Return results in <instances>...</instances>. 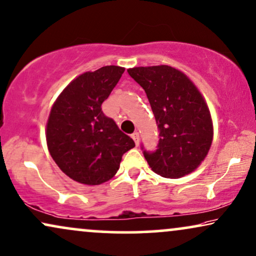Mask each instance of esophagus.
<instances>
[{"label":"esophagus","instance_id":"34e87169","mask_svg":"<svg viewBox=\"0 0 256 256\" xmlns=\"http://www.w3.org/2000/svg\"><path fill=\"white\" fill-rule=\"evenodd\" d=\"M132 140L135 141L136 146H138V142H140V134H138V132H134L132 134Z\"/></svg>","mask_w":256,"mask_h":256}]
</instances>
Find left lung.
Segmentation results:
<instances>
[{
	"mask_svg": "<svg viewBox=\"0 0 256 256\" xmlns=\"http://www.w3.org/2000/svg\"><path fill=\"white\" fill-rule=\"evenodd\" d=\"M128 74L144 89L158 128L156 150L142 147L152 170L167 178L195 170L213 141V122L201 92L169 66L135 67Z\"/></svg>",
	"mask_w": 256,
	"mask_h": 256,
	"instance_id": "1",
	"label": "left lung"
}]
</instances>
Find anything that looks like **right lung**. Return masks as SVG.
<instances>
[{
  "mask_svg": "<svg viewBox=\"0 0 256 256\" xmlns=\"http://www.w3.org/2000/svg\"><path fill=\"white\" fill-rule=\"evenodd\" d=\"M124 68L106 66L87 72L60 94L47 122V144L60 169L80 184L95 186L110 180L122 155L134 141L102 112Z\"/></svg>",
  "mask_w": 256,
  "mask_h": 256,
  "instance_id": "right-lung-1",
  "label": "right lung"
}]
</instances>
